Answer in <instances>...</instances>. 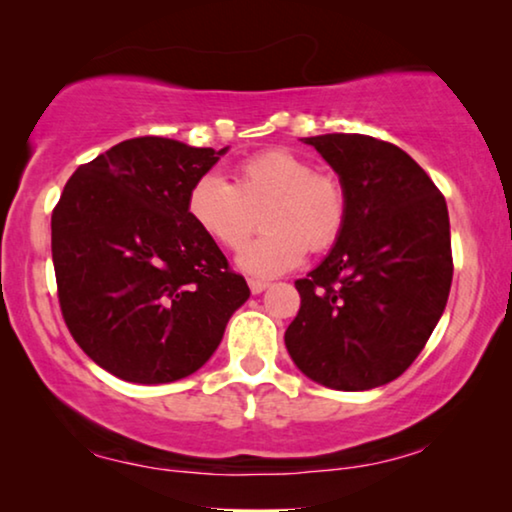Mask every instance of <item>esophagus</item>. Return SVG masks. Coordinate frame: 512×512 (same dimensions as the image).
Here are the masks:
<instances>
[{"label": "esophagus", "instance_id": "34e87169", "mask_svg": "<svg viewBox=\"0 0 512 512\" xmlns=\"http://www.w3.org/2000/svg\"><path fill=\"white\" fill-rule=\"evenodd\" d=\"M268 282H265V279H249V289H251V293H263L265 289H268Z\"/></svg>", "mask_w": 512, "mask_h": 512}]
</instances>
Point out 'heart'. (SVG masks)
<instances>
[{"instance_id":"heart-1","label":"heart","mask_w":512,"mask_h":512,"mask_svg":"<svg viewBox=\"0 0 512 512\" xmlns=\"http://www.w3.org/2000/svg\"><path fill=\"white\" fill-rule=\"evenodd\" d=\"M263 209L265 233L242 249L237 261L251 275L272 277L303 263L307 247L324 251L347 223L345 186L317 172L289 149H268L244 158L233 184L209 172L193 181L186 214L193 226L223 249H240Z\"/></svg>"}]
</instances>
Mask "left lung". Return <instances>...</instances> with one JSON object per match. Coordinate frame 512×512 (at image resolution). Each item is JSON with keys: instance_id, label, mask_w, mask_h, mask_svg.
I'll use <instances>...</instances> for the list:
<instances>
[{"instance_id": "1", "label": "left lung", "mask_w": 512, "mask_h": 512, "mask_svg": "<svg viewBox=\"0 0 512 512\" xmlns=\"http://www.w3.org/2000/svg\"><path fill=\"white\" fill-rule=\"evenodd\" d=\"M305 144L338 172L347 223L321 265L296 279L300 310L286 349L324 387H382L410 368L447 305L454 265L445 198L382 139L333 132Z\"/></svg>"}]
</instances>
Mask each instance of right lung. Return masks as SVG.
<instances>
[{
  "mask_svg": "<svg viewBox=\"0 0 512 512\" xmlns=\"http://www.w3.org/2000/svg\"><path fill=\"white\" fill-rule=\"evenodd\" d=\"M226 149L135 137L69 177L51 216L62 317L97 366L125 382L195 373L249 298L186 214L193 181Z\"/></svg>",
  "mask_w": 512,
  "mask_h": 512,
  "instance_id": "obj_1",
  "label": "right lung"
}]
</instances>
